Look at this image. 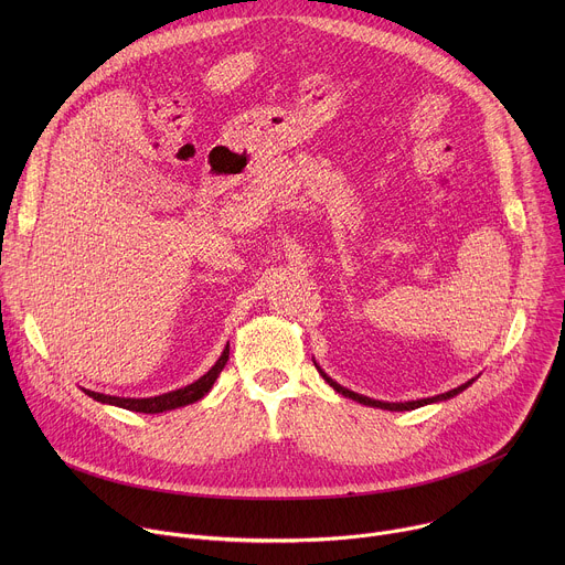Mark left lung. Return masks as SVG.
Returning a JSON list of instances; mask_svg holds the SVG:
<instances>
[{
  "instance_id": "8db88e82",
  "label": "left lung",
  "mask_w": 565,
  "mask_h": 565,
  "mask_svg": "<svg viewBox=\"0 0 565 565\" xmlns=\"http://www.w3.org/2000/svg\"><path fill=\"white\" fill-rule=\"evenodd\" d=\"M315 362V360H312ZM315 366H317V371H319V375L324 377L338 393H342L344 397H351V399H355V402H360V405H366V407H373V409H384V412H412V409H418V407H425V405H434V402H443V399H449V397H454V395H458V393H462L469 384H473L476 382V377H471V380H467L465 384H460V386H456V388H451V391H447V393H440V395H434V397H423V399H409V402H382V399H373V397H366V395H360V393H355V391H351V388H347V386H342V384H338L333 377H329L324 371H321V366L315 362Z\"/></svg>"
}]
</instances>
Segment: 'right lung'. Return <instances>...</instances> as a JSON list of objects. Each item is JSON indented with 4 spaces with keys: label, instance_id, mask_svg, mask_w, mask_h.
<instances>
[{
    "label": "right lung",
    "instance_id": "right-lung-1",
    "mask_svg": "<svg viewBox=\"0 0 565 565\" xmlns=\"http://www.w3.org/2000/svg\"><path fill=\"white\" fill-rule=\"evenodd\" d=\"M230 358V344H225L221 358L214 362V366L201 375L196 382L181 386L177 391H168L163 395H153V397H120V395H105L98 391H89L83 388L89 397H94L96 402H103V405H111V407H120L127 412H138V414H163V412H172L185 405H192V402H199L203 395L210 393V388L214 386L216 377L221 375L225 362Z\"/></svg>",
    "mask_w": 565,
    "mask_h": 565
}]
</instances>
